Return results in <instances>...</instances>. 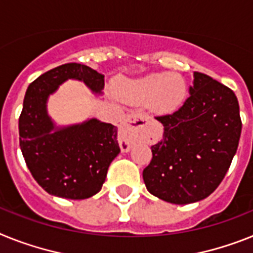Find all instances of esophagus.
Segmentation results:
<instances>
[{"instance_id":"obj_1","label":"esophagus","mask_w":253,"mask_h":253,"mask_svg":"<svg viewBox=\"0 0 253 253\" xmlns=\"http://www.w3.org/2000/svg\"><path fill=\"white\" fill-rule=\"evenodd\" d=\"M149 121L150 117L145 113H131L126 117L118 132V141L122 152H128L132 148Z\"/></svg>"}]
</instances>
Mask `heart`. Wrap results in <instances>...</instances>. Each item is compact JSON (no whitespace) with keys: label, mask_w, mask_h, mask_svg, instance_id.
<instances>
[{"label":"heart","mask_w":253,"mask_h":253,"mask_svg":"<svg viewBox=\"0 0 253 253\" xmlns=\"http://www.w3.org/2000/svg\"><path fill=\"white\" fill-rule=\"evenodd\" d=\"M121 94L130 103L143 104L149 100L154 110L169 112L182 103L186 95V84L179 74L152 73L122 84Z\"/></svg>","instance_id":"b5f03b06"}]
</instances>
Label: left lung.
<instances>
[{
	"label": "left lung",
	"instance_id": "left-lung-1",
	"mask_svg": "<svg viewBox=\"0 0 253 253\" xmlns=\"http://www.w3.org/2000/svg\"><path fill=\"white\" fill-rule=\"evenodd\" d=\"M190 96L171 114L156 117L163 137L143 171L148 192L188 205L207 198L228 172L242 132L239 104L229 87L194 72Z\"/></svg>",
	"mask_w": 253,
	"mask_h": 253
}]
</instances>
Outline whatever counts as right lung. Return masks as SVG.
<instances>
[{
    "label": "right lung",
    "instance_id": "right-lung-1",
    "mask_svg": "<svg viewBox=\"0 0 253 253\" xmlns=\"http://www.w3.org/2000/svg\"><path fill=\"white\" fill-rule=\"evenodd\" d=\"M67 80L84 81L95 94H101L104 88L103 74L77 63L41 74L25 92L19 141L32 176L48 194L86 199L100 192L109 165L121 149L117 127L96 118L68 127L55 126L46 103Z\"/></svg>",
    "mask_w": 253,
    "mask_h": 253
}]
</instances>
